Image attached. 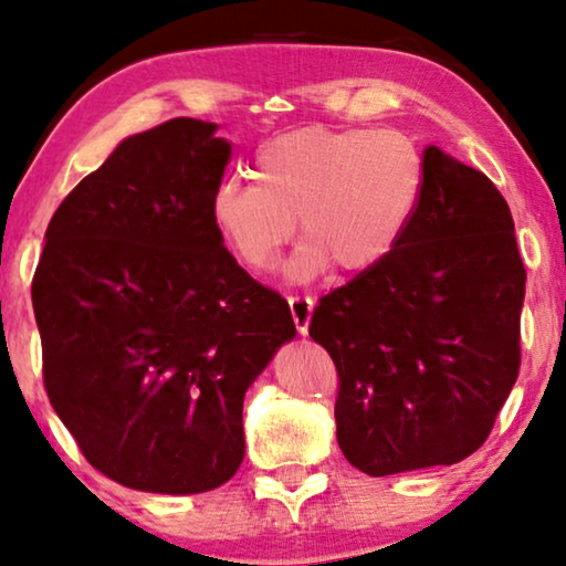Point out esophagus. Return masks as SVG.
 I'll return each mask as SVG.
<instances>
[{
	"instance_id": "esophagus-1",
	"label": "esophagus",
	"mask_w": 566,
	"mask_h": 566,
	"mask_svg": "<svg viewBox=\"0 0 566 566\" xmlns=\"http://www.w3.org/2000/svg\"><path fill=\"white\" fill-rule=\"evenodd\" d=\"M290 313H292V321H295L297 332L307 334V326H311V316H313V297L307 295L290 297Z\"/></svg>"
}]
</instances>
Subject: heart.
<instances>
[{"label":"heart","instance_id":"obj_1","mask_svg":"<svg viewBox=\"0 0 566 566\" xmlns=\"http://www.w3.org/2000/svg\"><path fill=\"white\" fill-rule=\"evenodd\" d=\"M255 180L227 177L211 219L232 255L263 271L295 232L305 240L284 274L311 282L339 263L360 274L395 253L426 192V161L402 130L300 127L255 151Z\"/></svg>","mask_w":566,"mask_h":566}]
</instances>
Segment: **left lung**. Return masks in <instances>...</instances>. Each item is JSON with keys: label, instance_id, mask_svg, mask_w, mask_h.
<instances>
[{"label": "left lung", "instance_id": "left-lung-1", "mask_svg": "<svg viewBox=\"0 0 566 566\" xmlns=\"http://www.w3.org/2000/svg\"><path fill=\"white\" fill-rule=\"evenodd\" d=\"M423 161V200L395 253L311 318L339 376L336 441L374 478L473 454L520 374L527 274L510 206L441 148Z\"/></svg>", "mask_w": 566, "mask_h": 566}]
</instances>
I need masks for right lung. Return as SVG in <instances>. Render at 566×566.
Returning a JSON list of instances; mask_svg holds the SVG:
<instances>
[{"label":"right lung","mask_w":566,"mask_h":566,"mask_svg":"<svg viewBox=\"0 0 566 566\" xmlns=\"http://www.w3.org/2000/svg\"><path fill=\"white\" fill-rule=\"evenodd\" d=\"M213 133L177 117L125 138L54 211L33 274L49 402L85 460L135 491L230 481L248 386L295 336L287 300L213 224L232 154Z\"/></svg>","instance_id":"add662e5"}]
</instances>
